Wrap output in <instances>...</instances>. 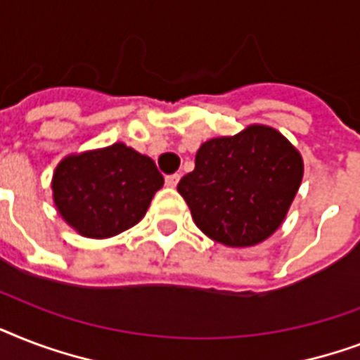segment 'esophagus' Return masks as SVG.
<instances>
[{"instance_id": "obj_1", "label": "esophagus", "mask_w": 360, "mask_h": 360, "mask_svg": "<svg viewBox=\"0 0 360 360\" xmlns=\"http://www.w3.org/2000/svg\"><path fill=\"white\" fill-rule=\"evenodd\" d=\"M179 179H181V175H179V174L168 175V177H166V185L172 186V188H174V186H177V183H179Z\"/></svg>"}]
</instances>
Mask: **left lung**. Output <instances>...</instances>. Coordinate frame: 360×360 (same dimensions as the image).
I'll return each instance as SVG.
<instances>
[{
  "label": "left lung",
  "mask_w": 360,
  "mask_h": 360,
  "mask_svg": "<svg viewBox=\"0 0 360 360\" xmlns=\"http://www.w3.org/2000/svg\"><path fill=\"white\" fill-rule=\"evenodd\" d=\"M299 149L269 124L203 141L196 168L177 185L196 226L217 243L246 248L284 222L301 186Z\"/></svg>",
  "instance_id": "1"
}]
</instances>
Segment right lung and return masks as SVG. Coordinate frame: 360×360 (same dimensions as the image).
<instances>
[{
	"instance_id": "1",
	"label": "right lung",
	"mask_w": 360,
	"mask_h": 360,
	"mask_svg": "<svg viewBox=\"0 0 360 360\" xmlns=\"http://www.w3.org/2000/svg\"><path fill=\"white\" fill-rule=\"evenodd\" d=\"M162 185L153 158L117 141L61 158L52 175V198L78 236L110 239L146 217Z\"/></svg>"
}]
</instances>
